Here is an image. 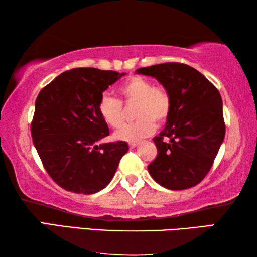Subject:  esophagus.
<instances>
[{"instance_id":"esophagus-1","label":"esophagus","mask_w":257,"mask_h":257,"mask_svg":"<svg viewBox=\"0 0 257 257\" xmlns=\"http://www.w3.org/2000/svg\"><path fill=\"white\" fill-rule=\"evenodd\" d=\"M136 146H137V143H136V142L129 143V147H130V149H134V147H136Z\"/></svg>"}]
</instances>
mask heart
I'll use <instances>...</instances> for the list:
<instances>
[{"mask_svg": "<svg viewBox=\"0 0 257 257\" xmlns=\"http://www.w3.org/2000/svg\"><path fill=\"white\" fill-rule=\"evenodd\" d=\"M118 93L121 101L110 96L99 99L97 110L101 118L108 127L119 128L123 123L124 112L122 103L135 104L134 124L126 125L114 134L115 139L123 142H136L150 136L155 125L167 122L171 113L172 98L169 90L161 85H153L152 81L142 76H132L119 86Z\"/></svg>", "mask_w": 257, "mask_h": 257, "instance_id": "obj_1", "label": "heart"}]
</instances>
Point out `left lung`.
I'll return each mask as SVG.
<instances>
[{"label": "left lung", "instance_id": "left-lung-1", "mask_svg": "<svg viewBox=\"0 0 257 257\" xmlns=\"http://www.w3.org/2000/svg\"><path fill=\"white\" fill-rule=\"evenodd\" d=\"M136 72L156 78L172 98L167 125L153 138L158 155L147 167L150 175L168 189L196 186L211 170L224 138L219 90L196 69L179 62L155 64Z\"/></svg>", "mask_w": 257, "mask_h": 257}]
</instances>
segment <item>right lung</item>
Returning a JSON list of instances; mask_svg holds the SVG:
<instances>
[{
    "mask_svg": "<svg viewBox=\"0 0 257 257\" xmlns=\"http://www.w3.org/2000/svg\"><path fill=\"white\" fill-rule=\"evenodd\" d=\"M112 70L75 68L38 94L32 121L33 143L49 176L63 189L89 195L110 184L128 144L101 143L110 135L97 105L121 76Z\"/></svg>",
    "mask_w": 257,
    "mask_h": 257,
    "instance_id": "1",
    "label": "right lung"
}]
</instances>
